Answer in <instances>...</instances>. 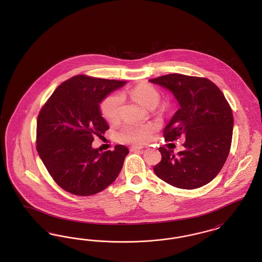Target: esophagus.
Instances as JSON below:
<instances>
[{"label": "esophagus", "instance_id": "1", "mask_svg": "<svg viewBox=\"0 0 262 262\" xmlns=\"http://www.w3.org/2000/svg\"><path fill=\"white\" fill-rule=\"evenodd\" d=\"M143 148L142 146H140V145H133L132 147H130V150L132 151H137V150H141Z\"/></svg>", "mask_w": 262, "mask_h": 262}]
</instances>
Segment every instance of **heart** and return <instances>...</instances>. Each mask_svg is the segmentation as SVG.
<instances>
[{
    "instance_id": "obj_1",
    "label": "heart",
    "mask_w": 262,
    "mask_h": 262,
    "mask_svg": "<svg viewBox=\"0 0 262 262\" xmlns=\"http://www.w3.org/2000/svg\"><path fill=\"white\" fill-rule=\"evenodd\" d=\"M132 96L137 100L139 104L143 107L153 109L155 108L159 101L160 94L159 92L149 84H140L134 88L130 91ZM123 98L120 94H114L108 96L101 104V112L105 119L113 123L117 121L120 112V107L122 105ZM155 130V126L152 124H143V125H134L128 124L125 125L119 137L126 142L133 143H144L148 141L152 133Z\"/></svg>"
}]
</instances>
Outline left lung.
I'll return each mask as SVG.
<instances>
[{
	"mask_svg": "<svg viewBox=\"0 0 262 262\" xmlns=\"http://www.w3.org/2000/svg\"><path fill=\"white\" fill-rule=\"evenodd\" d=\"M149 82L169 90L179 104L164 128L165 140L186 137L178 154L159 147L162 160L154 173L179 188L205 186L221 171L231 148L234 118L224 94L209 79L196 76L171 74Z\"/></svg>",
	"mask_w": 262,
	"mask_h": 262,
	"instance_id": "obj_1",
	"label": "left lung"
}]
</instances>
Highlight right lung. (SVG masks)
Segmentation results:
<instances>
[{
  "mask_svg": "<svg viewBox=\"0 0 262 262\" xmlns=\"http://www.w3.org/2000/svg\"><path fill=\"white\" fill-rule=\"evenodd\" d=\"M126 81L76 75L62 82L43 106L37 119L38 154L54 181L76 195H92L110 186L120 174L128 149L92 147L94 135L109 129L100 104Z\"/></svg>",
  "mask_w": 262,
  "mask_h": 262,
  "instance_id": "right-lung-1",
  "label": "right lung"
}]
</instances>
